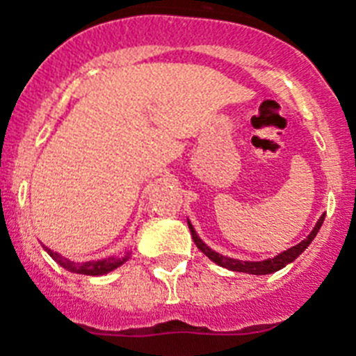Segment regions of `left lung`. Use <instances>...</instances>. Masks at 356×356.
<instances>
[{"label":"left lung","instance_id":"obj_1","mask_svg":"<svg viewBox=\"0 0 356 356\" xmlns=\"http://www.w3.org/2000/svg\"><path fill=\"white\" fill-rule=\"evenodd\" d=\"M323 220H325V214H321L320 220L316 222L314 229L310 231L309 236L305 238V240H301L298 245H293V248L286 249V251H282V253L275 254V257H271V259H266V260H238V259H231V257H225V254L218 253V251L209 248V245L201 240L200 234L195 233L194 225L190 223V220H188V227H190V233H192V238H194L195 245H197V249L203 251V253H205L207 257L214 262V264L222 266V268H227V270L231 271H242V273H251V275H268V273H275V271L282 270L284 266L290 264V262H293V260L298 259L299 254L303 253L305 249L310 245V242L316 238V234H318V231H320Z\"/></svg>","mask_w":356,"mask_h":356}]
</instances>
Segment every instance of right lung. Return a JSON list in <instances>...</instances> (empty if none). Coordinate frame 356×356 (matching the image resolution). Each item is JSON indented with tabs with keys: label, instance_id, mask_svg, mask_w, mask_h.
<instances>
[{
	"label": "right lung",
	"instance_id": "add662e5",
	"mask_svg": "<svg viewBox=\"0 0 356 356\" xmlns=\"http://www.w3.org/2000/svg\"><path fill=\"white\" fill-rule=\"evenodd\" d=\"M42 248L46 249L47 254L51 257L57 264H60L64 268V270L72 271V273H81V275H105V273H108V271L116 270V268H120V266L123 264V262H127L129 257L131 254H123V257H107V259H99V260H86V262H72V260H68L66 257H63V254H58L57 251H51L49 248H46V245H42Z\"/></svg>",
	"mask_w": 356,
	"mask_h": 356
}]
</instances>
